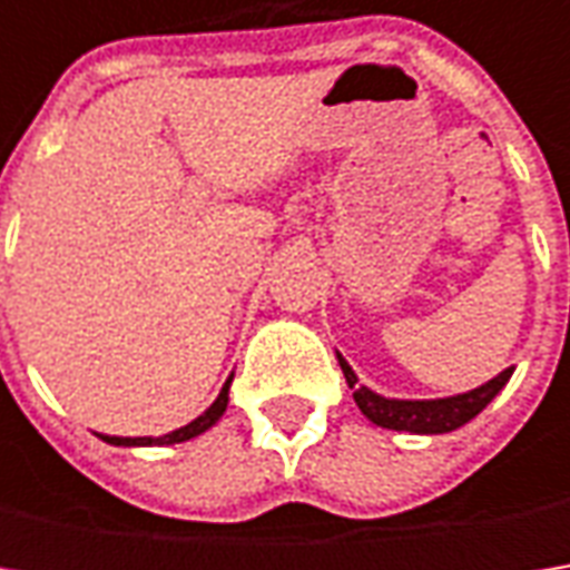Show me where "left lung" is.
Here are the masks:
<instances>
[{
  "mask_svg": "<svg viewBox=\"0 0 570 570\" xmlns=\"http://www.w3.org/2000/svg\"><path fill=\"white\" fill-rule=\"evenodd\" d=\"M340 364L348 386L355 390L352 393L355 403H358V409L374 425L393 428V431H412V434H444V431L466 425L470 419H475L485 405L492 403L494 396H498V390L511 381V374H514L508 367L494 381L482 383L479 390L460 393V396H448V400H383L377 393H371L367 386H355L358 377L345 364V358H340Z\"/></svg>",
  "mask_w": 570,
  "mask_h": 570,
  "instance_id": "8db88e82",
  "label": "left lung"
}]
</instances>
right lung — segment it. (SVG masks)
Here are the masks:
<instances>
[{
	"instance_id": "right-lung-1",
	"label": "right lung",
	"mask_w": 570,
	"mask_h": 570,
	"mask_svg": "<svg viewBox=\"0 0 570 570\" xmlns=\"http://www.w3.org/2000/svg\"><path fill=\"white\" fill-rule=\"evenodd\" d=\"M228 386H230V381L222 386L218 400L208 405L199 419H193L189 425L177 428V431H170V434H165V438H104V441H110V444H142V448H151V444H180V441H189V438L203 434L206 428H212L215 422H218V419H222V412L228 409Z\"/></svg>"
}]
</instances>
